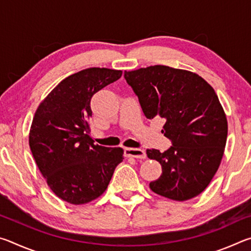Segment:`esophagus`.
<instances>
[{
  "label": "esophagus",
  "mask_w": 251,
  "mask_h": 251,
  "mask_svg": "<svg viewBox=\"0 0 251 251\" xmlns=\"http://www.w3.org/2000/svg\"><path fill=\"white\" fill-rule=\"evenodd\" d=\"M124 154L126 157H135V158H145V151L141 148H125Z\"/></svg>",
  "instance_id": "1"
}]
</instances>
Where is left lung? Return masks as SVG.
Returning <instances> with one entry per match:
<instances>
[{
  "mask_svg": "<svg viewBox=\"0 0 251 251\" xmlns=\"http://www.w3.org/2000/svg\"><path fill=\"white\" fill-rule=\"evenodd\" d=\"M124 76L148 120L164 118L161 131L173 144L164 152L146 151L163 169L151 189L177 201L198 196L218 171L227 141L226 114L214 88L196 73L165 65Z\"/></svg>",
  "mask_w": 251,
  "mask_h": 251,
  "instance_id": "8db88e82",
  "label": "left lung"
}]
</instances>
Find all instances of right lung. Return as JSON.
I'll return each instance as SVG.
<instances>
[{
  "instance_id": "1",
  "label": "right lung",
  "mask_w": 251,
  "mask_h": 251,
  "mask_svg": "<svg viewBox=\"0 0 251 251\" xmlns=\"http://www.w3.org/2000/svg\"><path fill=\"white\" fill-rule=\"evenodd\" d=\"M122 71L91 67L63 79L37 107L29 148L52 192L73 205L99 198L123 161L121 147L95 145L87 120L93 95L121 78Z\"/></svg>"
}]
</instances>
